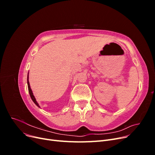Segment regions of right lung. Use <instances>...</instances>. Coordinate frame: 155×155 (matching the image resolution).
Returning <instances> with one entry per match:
<instances>
[{
	"label": "right lung",
	"mask_w": 155,
	"mask_h": 155,
	"mask_svg": "<svg viewBox=\"0 0 155 155\" xmlns=\"http://www.w3.org/2000/svg\"><path fill=\"white\" fill-rule=\"evenodd\" d=\"M27 83H28V87L29 94H30V97H31V98L32 101L34 102V104H35L37 107H40L39 105V104H38V103L37 102V101H36V100H35V98L34 94H33V92H32V91H31V88H30V83H29V80H28V78H27Z\"/></svg>",
	"instance_id": "add662e5"
}]
</instances>
